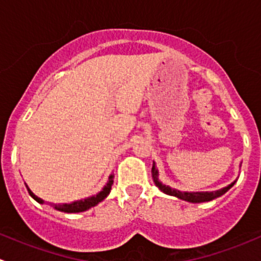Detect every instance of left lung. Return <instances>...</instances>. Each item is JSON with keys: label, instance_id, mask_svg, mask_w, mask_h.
Segmentation results:
<instances>
[{"label": "left lung", "instance_id": "8db88e82", "mask_svg": "<svg viewBox=\"0 0 261 261\" xmlns=\"http://www.w3.org/2000/svg\"><path fill=\"white\" fill-rule=\"evenodd\" d=\"M151 172H152V178H154L155 184H156V187H159L160 191L164 192V193H167V194H169V196L178 197V198L184 199V201H187V202H193V203H197V202L211 201V199L217 198V197L225 194L226 192H227L228 189L233 186V183H232V184H230V186L225 187V188L220 189V191H215V192H193V193H191V192H180V191H177V189L170 188V187H168V186H164V184H162L159 180H158V170L155 169V165H152Z\"/></svg>", "mask_w": 261, "mask_h": 261}]
</instances>
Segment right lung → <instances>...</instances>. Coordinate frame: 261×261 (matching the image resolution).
Wrapping results in <instances>:
<instances>
[{
	"mask_svg": "<svg viewBox=\"0 0 261 261\" xmlns=\"http://www.w3.org/2000/svg\"><path fill=\"white\" fill-rule=\"evenodd\" d=\"M112 184H114V175H110L109 178V183H107V186H105V188L102 189L101 192H99L98 194H96V196L93 197H89V198H86V199H82V201H77V202H73V203H65V204H53V207H54L55 210H58V211H62V212H68V213H75V212H83V211H87L88 208H91V207H94L96 204H98L99 202L103 201L105 198H106L107 196L110 194V191H111V187ZM26 188H28V192L29 194H30L31 197H33L34 199H35L36 202H39V203L43 204L44 201L41 198H39V197H36L35 194L33 193V192L29 189V187L26 186Z\"/></svg>",
	"mask_w": 261,
	"mask_h": 261,
	"instance_id": "1",
	"label": "right lung"
}]
</instances>
